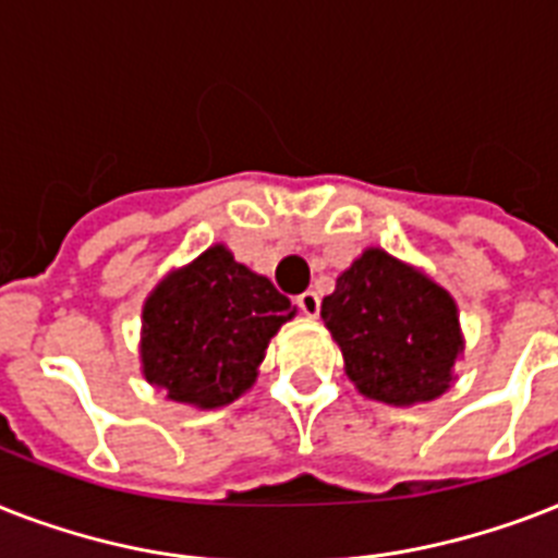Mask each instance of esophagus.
<instances>
[{
	"mask_svg": "<svg viewBox=\"0 0 558 558\" xmlns=\"http://www.w3.org/2000/svg\"><path fill=\"white\" fill-rule=\"evenodd\" d=\"M298 310L306 315V318H318V312H320V298L315 292H303L298 294Z\"/></svg>",
	"mask_w": 558,
	"mask_h": 558,
	"instance_id": "esophagus-1",
	"label": "esophagus"
}]
</instances>
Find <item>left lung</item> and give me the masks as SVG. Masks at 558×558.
I'll return each instance as SVG.
<instances>
[{
    "label": "left lung",
    "mask_w": 558,
    "mask_h": 558,
    "mask_svg": "<svg viewBox=\"0 0 558 558\" xmlns=\"http://www.w3.org/2000/svg\"><path fill=\"white\" fill-rule=\"evenodd\" d=\"M320 318L366 398L404 407L433 401L450 387L461 352L456 303L381 248H369L343 271L320 303Z\"/></svg>",
    "instance_id": "1"
}]
</instances>
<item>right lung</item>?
<instances>
[{"mask_svg": "<svg viewBox=\"0 0 558 558\" xmlns=\"http://www.w3.org/2000/svg\"><path fill=\"white\" fill-rule=\"evenodd\" d=\"M292 315L271 280L223 246L208 248L146 301L143 373L180 404H229L252 387L271 335Z\"/></svg>", "mask_w": 558, "mask_h": 558, "instance_id": "add662e5", "label": "right lung"}]
</instances>
